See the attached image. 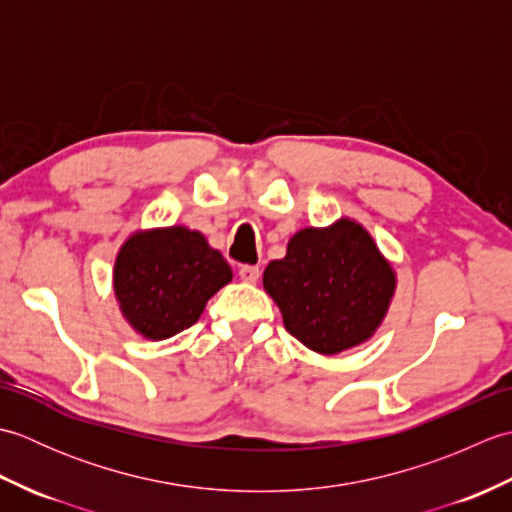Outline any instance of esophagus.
<instances>
[{"mask_svg":"<svg viewBox=\"0 0 512 512\" xmlns=\"http://www.w3.org/2000/svg\"><path fill=\"white\" fill-rule=\"evenodd\" d=\"M259 275H262V270H259L257 266H242L239 268V279L246 281V284H257L259 281Z\"/></svg>","mask_w":512,"mask_h":512,"instance_id":"34e87169","label":"esophagus"}]
</instances>
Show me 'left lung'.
Instances as JSON below:
<instances>
[{"mask_svg": "<svg viewBox=\"0 0 512 512\" xmlns=\"http://www.w3.org/2000/svg\"><path fill=\"white\" fill-rule=\"evenodd\" d=\"M264 288L286 330L332 356L372 339L396 290L394 268L365 228L341 217L290 237L284 259L264 270Z\"/></svg>", "mask_w": 512, "mask_h": 512, "instance_id": "obj_1", "label": "left lung"}]
</instances>
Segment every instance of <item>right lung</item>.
<instances>
[{
    "instance_id": "right-lung-1",
    "label": "right lung",
    "mask_w": 512,
    "mask_h": 512,
    "mask_svg": "<svg viewBox=\"0 0 512 512\" xmlns=\"http://www.w3.org/2000/svg\"><path fill=\"white\" fill-rule=\"evenodd\" d=\"M231 279V266L220 250L184 226L134 233L114 264L118 308L151 341L191 328L206 301Z\"/></svg>"
}]
</instances>
